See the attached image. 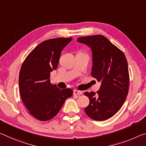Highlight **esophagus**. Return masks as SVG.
<instances>
[{
  "instance_id": "obj_1",
  "label": "esophagus",
  "mask_w": 146,
  "mask_h": 146,
  "mask_svg": "<svg viewBox=\"0 0 146 146\" xmlns=\"http://www.w3.org/2000/svg\"><path fill=\"white\" fill-rule=\"evenodd\" d=\"M73 94L75 95V96H80L82 95V92H80V91H78V90H74L73 91Z\"/></svg>"
}]
</instances>
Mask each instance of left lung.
Wrapping results in <instances>:
<instances>
[{"mask_svg": "<svg viewBox=\"0 0 146 146\" xmlns=\"http://www.w3.org/2000/svg\"><path fill=\"white\" fill-rule=\"evenodd\" d=\"M78 42L87 45L92 51L91 74L101 85L97 94L85 92L90 104L84 111L90 118L103 121L118 112L129 91L128 64L124 53L103 35L80 37Z\"/></svg>", "mask_w": 146, "mask_h": 146, "instance_id": "left-lung-1", "label": "left lung"}]
</instances>
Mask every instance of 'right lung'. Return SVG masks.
I'll return each mask as SVG.
<instances>
[{"label": "right lung", "mask_w": 146, "mask_h": 146, "mask_svg": "<svg viewBox=\"0 0 146 146\" xmlns=\"http://www.w3.org/2000/svg\"><path fill=\"white\" fill-rule=\"evenodd\" d=\"M72 39L43 41L30 52L21 68L19 88L22 101L30 114L40 121L53 118L73 95L71 89H60L49 80L50 72L57 68L62 50Z\"/></svg>", "instance_id": "obj_1"}]
</instances>
